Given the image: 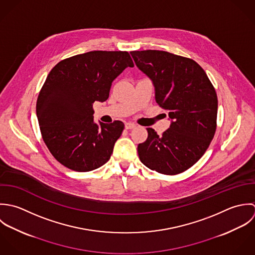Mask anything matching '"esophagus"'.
Instances as JSON below:
<instances>
[{
    "mask_svg": "<svg viewBox=\"0 0 255 255\" xmlns=\"http://www.w3.org/2000/svg\"><path fill=\"white\" fill-rule=\"evenodd\" d=\"M135 127H136V125H135L134 123H131V122H127V123H125V128H126V129H128V130L133 129V128H135Z\"/></svg>",
    "mask_w": 255,
    "mask_h": 255,
    "instance_id": "esophagus-1",
    "label": "esophagus"
}]
</instances>
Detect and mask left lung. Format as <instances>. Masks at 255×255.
Masks as SVG:
<instances>
[{
	"label": "left lung",
	"instance_id": "left-lung-1",
	"mask_svg": "<svg viewBox=\"0 0 255 255\" xmlns=\"http://www.w3.org/2000/svg\"><path fill=\"white\" fill-rule=\"evenodd\" d=\"M153 82L155 102L168 110L169 128L158 136L147 128L138 145L140 160L158 173L174 175L196 163L217 128L218 99L205 71L194 60L159 50L130 52Z\"/></svg>",
	"mask_w": 255,
	"mask_h": 255
}]
</instances>
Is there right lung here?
<instances>
[{"instance_id": "add662e5", "label": "right lung", "mask_w": 255, "mask_h": 255, "mask_svg": "<svg viewBox=\"0 0 255 255\" xmlns=\"http://www.w3.org/2000/svg\"><path fill=\"white\" fill-rule=\"evenodd\" d=\"M134 63L126 51H91L60 61L36 102L42 139L52 155L76 171L108 161L124 129L122 121L94 122L95 102H105L112 82Z\"/></svg>"}]
</instances>
